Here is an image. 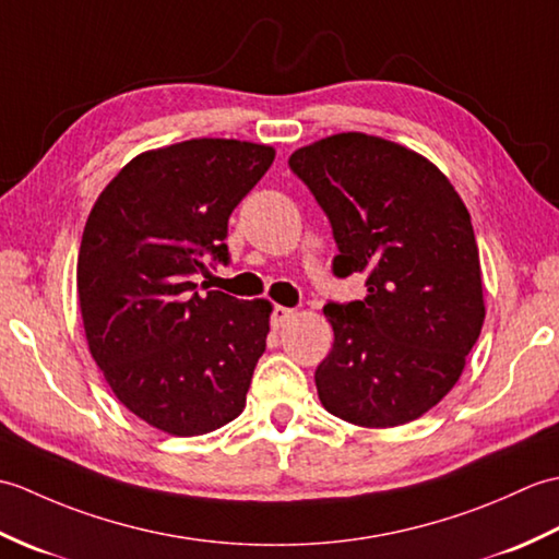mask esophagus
Here are the masks:
<instances>
[{"label":"esophagus","instance_id":"esophagus-1","mask_svg":"<svg viewBox=\"0 0 559 559\" xmlns=\"http://www.w3.org/2000/svg\"><path fill=\"white\" fill-rule=\"evenodd\" d=\"M293 317V310L290 307H281V305H276L271 310V326L273 329H281V326H286V322L288 319Z\"/></svg>","mask_w":559,"mask_h":559}]
</instances>
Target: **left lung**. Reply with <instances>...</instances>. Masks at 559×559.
I'll use <instances>...</instances> for the list:
<instances>
[{"instance_id":"8db88e82","label":"left lung","mask_w":559,"mask_h":559,"mask_svg":"<svg viewBox=\"0 0 559 559\" xmlns=\"http://www.w3.org/2000/svg\"><path fill=\"white\" fill-rule=\"evenodd\" d=\"M338 247L336 278L362 273L365 300L326 302L334 348L314 372L322 406L362 427L420 418L459 382L485 322L468 209L430 160L360 132L298 148Z\"/></svg>"}]
</instances>
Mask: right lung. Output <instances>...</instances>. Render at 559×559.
<instances>
[{
  "label": "right lung",
  "mask_w": 559,
  "mask_h": 559,
  "mask_svg": "<svg viewBox=\"0 0 559 559\" xmlns=\"http://www.w3.org/2000/svg\"><path fill=\"white\" fill-rule=\"evenodd\" d=\"M273 156L235 139L141 153L83 228L76 286L93 360L129 411L168 435L235 420L266 350L269 300L199 293L194 276L228 266L230 213Z\"/></svg>",
  "instance_id": "1"
}]
</instances>
